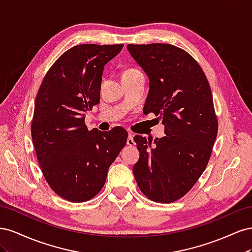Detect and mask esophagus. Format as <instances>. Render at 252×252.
I'll return each instance as SVG.
<instances>
[{
  "label": "esophagus",
  "instance_id": "obj_1",
  "mask_svg": "<svg viewBox=\"0 0 252 252\" xmlns=\"http://www.w3.org/2000/svg\"><path fill=\"white\" fill-rule=\"evenodd\" d=\"M127 145H129V146H134L135 145V142L133 140V135L131 133H129L128 138H127Z\"/></svg>",
  "mask_w": 252,
  "mask_h": 252
}]
</instances>
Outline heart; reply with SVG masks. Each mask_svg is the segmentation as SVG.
<instances>
[{
    "label": "heart",
    "instance_id": "heart-1",
    "mask_svg": "<svg viewBox=\"0 0 252 252\" xmlns=\"http://www.w3.org/2000/svg\"><path fill=\"white\" fill-rule=\"evenodd\" d=\"M134 71H139L138 69H134V68H130V69L126 70L124 73H130V72H134Z\"/></svg>",
    "mask_w": 252,
    "mask_h": 252
}]
</instances>
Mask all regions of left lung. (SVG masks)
<instances>
[{"instance_id":"8db88e82","label":"left lung","mask_w":252,"mask_h":252,"mask_svg":"<svg viewBox=\"0 0 252 252\" xmlns=\"http://www.w3.org/2000/svg\"><path fill=\"white\" fill-rule=\"evenodd\" d=\"M127 49L149 78L144 113H155L165 136L135 135L140 152L133 174L141 191L157 203L184 196L204 172L218 134L207 78L184 49L170 44H129Z\"/></svg>"}]
</instances>
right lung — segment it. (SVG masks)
I'll return each mask as SVG.
<instances>
[{
	"label": "right lung",
	"mask_w": 252,
	"mask_h": 252,
	"mask_svg": "<svg viewBox=\"0 0 252 252\" xmlns=\"http://www.w3.org/2000/svg\"><path fill=\"white\" fill-rule=\"evenodd\" d=\"M124 45L82 44L65 51L45 74L35 97L32 138L50 188L82 203L103 188L127 142L123 127L88 130L85 113L100 102L104 66Z\"/></svg>",
	"instance_id": "obj_1"
}]
</instances>
